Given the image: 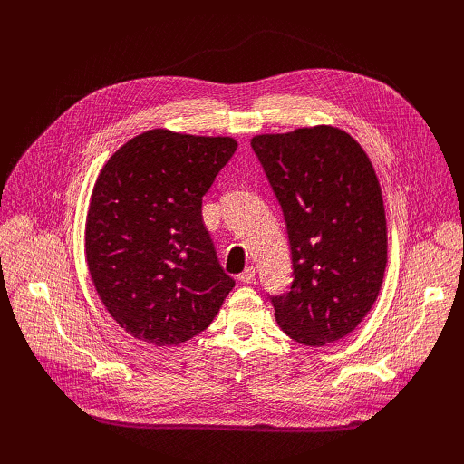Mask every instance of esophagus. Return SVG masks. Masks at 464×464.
I'll return each instance as SVG.
<instances>
[{"label":"esophagus","mask_w":464,"mask_h":464,"mask_svg":"<svg viewBox=\"0 0 464 464\" xmlns=\"http://www.w3.org/2000/svg\"><path fill=\"white\" fill-rule=\"evenodd\" d=\"M238 280L245 284H252L256 280V266H246V269L238 275Z\"/></svg>","instance_id":"34e87169"}]
</instances>
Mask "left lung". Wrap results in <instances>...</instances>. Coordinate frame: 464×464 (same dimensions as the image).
<instances>
[{
	"label": "left lung",
	"instance_id": "1",
	"mask_svg": "<svg viewBox=\"0 0 464 464\" xmlns=\"http://www.w3.org/2000/svg\"><path fill=\"white\" fill-rule=\"evenodd\" d=\"M252 149L285 219L294 282L269 295L282 331L304 346L352 333L372 308L387 263V226L374 167L331 126L257 135Z\"/></svg>",
	"mask_w": 464,
	"mask_h": 464
}]
</instances>
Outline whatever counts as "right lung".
<instances>
[{"label":"right lung","instance_id":"right-lung-1","mask_svg":"<svg viewBox=\"0 0 464 464\" xmlns=\"http://www.w3.org/2000/svg\"><path fill=\"white\" fill-rule=\"evenodd\" d=\"M237 150L231 137L144 131L95 180L86 261L116 324L154 346L205 331L235 285L203 224V195Z\"/></svg>","mask_w":464,"mask_h":464}]
</instances>
